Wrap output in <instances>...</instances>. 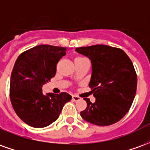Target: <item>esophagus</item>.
Wrapping results in <instances>:
<instances>
[{"instance_id":"34e87169","label":"esophagus","mask_w":150,"mask_h":150,"mask_svg":"<svg viewBox=\"0 0 150 150\" xmlns=\"http://www.w3.org/2000/svg\"><path fill=\"white\" fill-rule=\"evenodd\" d=\"M72 100L74 101H78L80 100V98L78 96H75V95H74V96H72Z\"/></svg>"}]
</instances>
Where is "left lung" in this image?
I'll return each mask as SVG.
<instances>
[{
  "label": "left lung",
  "instance_id": "1",
  "mask_svg": "<svg viewBox=\"0 0 150 150\" xmlns=\"http://www.w3.org/2000/svg\"><path fill=\"white\" fill-rule=\"evenodd\" d=\"M75 51L91 60L89 87L96 98L95 103L84 99L87 108L80 116L99 126L118 122L129 110L137 91V77L132 61L121 49L105 45L79 47Z\"/></svg>",
  "mask_w": 150,
  "mask_h": 150
}]
</instances>
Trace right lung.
<instances>
[{
  "label": "right lung",
  "instance_id": "add662e5",
  "mask_svg": "<svg viewBox=\"0 0 150 150\" xmlns=\"http://www.w3.org/2000/svg\"><path fill=\"white\" fill-rule=\"evenodd\" d=\"M67 48L39 45L18 56L10 78V100L15 112L28 125L44 128L59 118L71 100L67 92L42 93L43 84L56 74V65Z\"/></svg>",
  "mask_w": 150,
  "mask_h": 150
}]
</instances>
